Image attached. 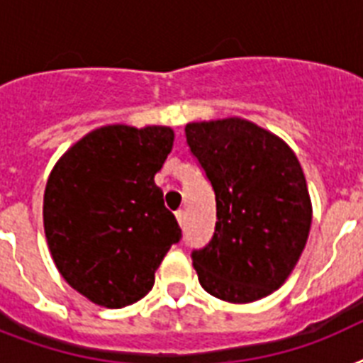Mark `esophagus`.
I'll use <instances>...</instances> for the list:
<instances>
[{
    "mask_svg": "<svg viewBox=\"0 0 363 363\" xmlns=\"http://www.w3.org/2000/svg\"><path fill=\"white\" fill-rule=\"evenodd\" d=\"M175 216H177V222H179V226L184 228V222H186V216H184V211H177Z\"/></svg>",
    "mask_w": 363,
    "mask_h": 363,
    "instance_id": "obj_1",
    "label": "esophagus"
}]
</instances>
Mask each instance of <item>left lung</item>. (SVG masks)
<instances>
[{"label": "left lung", "mask_w": 363, "mask_h": 363, "mask_svg": "<svg viewBox=\"0 0 363 363\" xmlns=\"http://www.w3.org/2000/svg\"><path fill=\"white\" fill-rule=\"evenodd\" d=\"M184 131L216 196L215 235L192 252L199 284L230 303L269 296L298 264L313 222L296 154L239 116L190 122Z\"/></svg>", "instance_id": "8db88e82"}]
</instances>
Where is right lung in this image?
Segmentation results:
<instances>
[{"instance_id":"add662e5","label":"right lung","mask_w":363,"mask_h":363,"mask_svg":"<svg viewBox=\"0 0 363 363\" xmlns=\"http://www.w3.org/2000/svg\"><path fill=\"white\" fill-rule=\"evenodd\" d=\"M169 125H101L69 147L43 198L48 250L65 282L121 309L145 298L181 228L154 175L173 148Z\"/></svg>"}]
</instances>
